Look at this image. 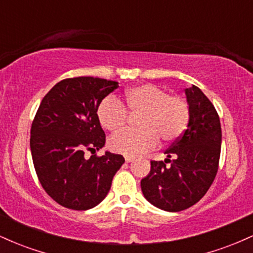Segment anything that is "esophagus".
<instances>
[{"label": "esophagus", "instance_id": "esophagus-1", "mask_svg": "<svg viewBox=\"0 0 253 253\" xmlns=\"http://www.w3.org/2000/svg\"><path fill=\"white\" fill-rule=\"evenodd\" d=\"M125 161H126V163H130V162L134 161V158L130 156H125Z\"/></svg>", "mask_w": 253, "mask_h": 253}]
</instances>
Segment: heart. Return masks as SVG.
I'll use <instances>...</instances> for the list:
<instances>
[{
	"label": "heart",
	"mask_w": 253,
	"mask_h": 253,
	"mask_svg": "<svg viewBox=\"0 0 253 253\" xmlns=\"http://www.w3.org/2000/svg\"><path fill=\"white\" fill-rule=\"evenodd\" d=\"M141 112L138 125L141 128L125 129L112 136L109 147L125 156H139L155 149L159 138L165 143L176 140L187 128L189 107L178 96L155 84H139L126 89L123 101L108 96L98 104L97 120L104 129L118 132L125 126L127 112Z\"/></svg>",
	"instance_id": "1"
}]
</instances>
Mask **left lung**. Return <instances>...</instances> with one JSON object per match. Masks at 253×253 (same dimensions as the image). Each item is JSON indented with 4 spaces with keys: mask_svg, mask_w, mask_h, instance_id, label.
<instances>
[{
    "mask_svg": "<svg viewBox=\"0 0 253 253\" xmlns=\"http://www.w3.org/2000/svg\"><path fill=\"white\" fill-rule=\"evenodd\" d=\"M184 91L187 129L165 151L164 162H151L150 173L140 182L145 199L167 211L187 210L205 196L216 176L221 150V125L214 106L195 85Z\"/></svg>",
    "mask_w": 253,
    "mask_h": 253,
    "instance_id": "obj_1",
    "label": "left lung"
}]
</instances>
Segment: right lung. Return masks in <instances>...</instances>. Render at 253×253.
Masks as SVG:
<instances>
[{
    "label": "right lung",
    "instance_id": "1",
    "mask_svg": "<svg viewBox=\"0 0 253 253\" xmlns=\"http://www.w3.org/2000/svg\"><path fill=\"white\" fill-rule=\"evenodd\" d=\"M119 86L115 81L76 77L60 81L42 98L31 128V152L42 188L60 206L86 211L102 202L125 158L98 151L106 134L97 120L98 104Z\"/></svg>",
    "mask_w": 253,
    "mask_h": 253
}]
</instances>
